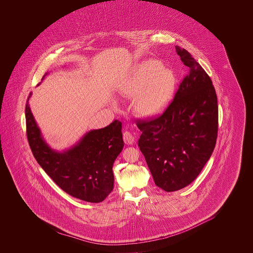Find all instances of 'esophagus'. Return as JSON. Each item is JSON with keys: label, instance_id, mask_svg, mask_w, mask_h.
<instances>
[{"label": "esophagus", "instance_id": "obj_1", "mask_svg": "<svg viewBox=\"0 0 253 253\" xmlns=\"http://www.w3.org/2000/svg\"><path fill=\"white\" fill-rule=\"evenodd\" d=\"M123 137H124V141H125L126 144H133V142H134V136L132 135L131 132H129V131H125L124 134H123Z\"/></svg>", "mask_w": 253, "mask_h": 253}]
</instances>
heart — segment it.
<instances>
[{"label": "heart", "mask_w": 253, "mask_h": 253, "mask_svg": "<svg viewBox=\"0 0 253 253\" xmlns=\"http://www.w3.org/2000/svg\"><path fill=\"white\" fill-rule=\"evenodd\" d=\"M176 88V78L157 60L138 64L120 87V92L135 99L136 112L145 118L160 116L169 107Z\"/></svg>", "instance_id": "b5f03b06"}]
</instances>
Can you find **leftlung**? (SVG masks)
<instances>
[{
  "label": "left lung",
  "mask_w": 253,
  "mask_h": 253,
  "mask_svg": "<svg viewBox=\"0 0 253 253\" xmlns=\"http://www.w3.org/2000/svg\"><path fill=\"white\" fill-rule=\"evenodd\" d=\"M189 72L172 102L158 118L138 120L140 151L155 184L174 192L195 180L216 143L218 105L210 76L186 49L176 45Z\"/></svg>",
  "instance_id": "8db88e82"
}]
</instances>
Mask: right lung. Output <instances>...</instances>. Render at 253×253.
I'll return each instance as SVG.
<instances>
[{
    "instance_id": "right-lung-1",
    "label": "right lung",
    "mask_w": 253,
    "mask_h": 253,
    "mask_svg": "<svg viewBox=\"0 0 253 253\" xmlns=\"http://www.w3.org/2000/svg\"><path fill=\"white\" fill-rule=\"evenodd\" d=\"M31 95L25 107L26 128L38 164L74 198L88 203L104 201L114 188L113 164L124 148L122 123L115 120L103 128L89 130L72 147L59 152L45 142L38 126L29 106Z\"/></svg>"
}]
</instances>
